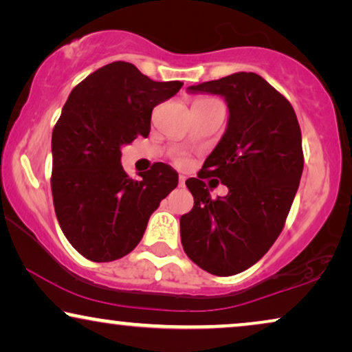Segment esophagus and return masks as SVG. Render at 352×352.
<instances>
[{
    "label": "esophagus",
    "mask_w": 352,
    "mask_h": 352,
    "mask_svg": "<svg viewBox=\"0 0 352 352\" xmlns=\"http://www.w3.org/2000/svg\"><path fill=\"white\" fill-rule=\"evenodd\" d=\"M177 184H179V187H182L186 184V177L184 176H179L177 177Z\"/></svg>",
    "instance_id": "1"
}]
</instances>
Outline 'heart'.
Here are the masks:
<instances>
[{"label":"heart","mask_w":352,"mask_h":352,"mask_svg":"<svg viewBox=\"0 0 352 352\" xmlns=\"http://www.w3.org/2000/svg\"><path fill=\"white\" fill-rule=\"evenodd\" d=\"M214 99H211V98H205V96H200V98H195V100H194V105H204V104H210V102H213ZM176 163L177 165H186L187 163V158L186 157H177L176 158Z\"/></svg>","instance_id":"1"}]
</instances>
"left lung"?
<instances>
[{
  "label": "left lung",
  "mask_w": 352,
  "mask_h": 352,
  "mask_svg": "<svg viewBox=\"0 0 352 352\" xmlns=\"http://www.w3.org/2000/svg\"><path fill=\"white\" fill-rule=\"evenodd\" d=\"M189 89L224 96L229 124L199 177L186 181L194 208L181 216L182 248L204 271L234 276L258 263L285 226L305 166L301 128L290 100L252 72ZM210 177L230 194L211 199Z\"/></svg>",
  "instance_id": "obj_1"
}]
</instances>
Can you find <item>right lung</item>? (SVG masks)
I'll return each mask as SVG.
<instances>
[{
    "mask_svg": "<svg viewBox=\"0 0 352 352\" xmlns=\"http://www.w3.org/2000/svg\"><path fill=\"white\" fill-rule=\"evenodd\" d=\"M181 86L153 81L117 60L72 89L52 129L51 190L62 232L89 261L109 263L133 252L151 214L177 186L176 171L165 163L131 179L120 148L148 136L152 109Z\"/></svg>",
    "mask_w": 352,
    "mask_h": 352,
    "instance_id": "obj_1",
    "label": "right lung"
}]
</instances>
